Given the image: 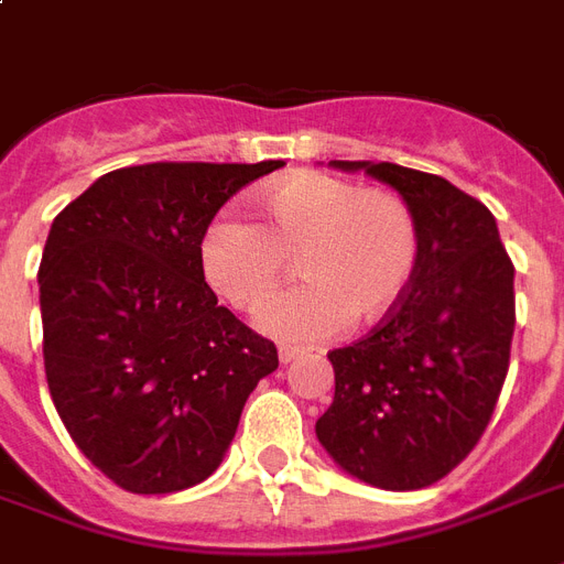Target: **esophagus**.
Returning a JSON list of instances; mask_svg holds the SVG:
<instances>
[{
  "label": "esophagus",
  "mask_w": 564,
  "mask_h": 564,
  "mask_svg": "<svg viewBox=\"0 0 564 564\" xmlns=\"http://www.w3.org/2000/svg\"><path fill=\"white\" fill-rule=\"evenodd\" d=\"M299 348L295 345H281V351H278V357H281V362H292L295 357H299Z\"/></svg>",
  "instance_id": "34e87169"
}]
</instances>
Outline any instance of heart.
<instances>
[{"instance_id":"1","label":"heart","mask_w":564,"mask_h":564,"mask_svg":"<svg viewBox=\"0 0 564 564\" xmlns=\"http://www.w3.org/2000/svg\"><path fill=\"white\" fill-rule=\"evenodd\" d=\"M257 207L263 228L219 213L198 254L213 292L234 310L260 307L295 260L304 283L257 313V325L274 339L313 343L339 334L348 318L380 322L419 272V219L398 193L304 172L265 189Z\"/></svg>"}]
</instances>
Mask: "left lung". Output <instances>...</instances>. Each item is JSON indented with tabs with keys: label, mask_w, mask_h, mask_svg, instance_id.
Returning a JSON list of instances; mask_svg holds the SVG:
<instances>
[{
	"label": "left lung",
	"mask_w": 564,
	"mask_h": 564,
	"mask_svg": "<svg viewBox=\"0 0 564 564\" xmlns=\"http://www.w3.org/2000/svg\"><path fill=\"white\" fill-rule=\"evenodd\" d=\"M334 166L366 170L406 198L421 260L401 304L362 339L327 354L336 392L316 436L371 486L424 489L489 427L516 334V265L489 207L451 181L398 163Z\"/></svg>",
	"instance_id": "left-lung-1"
}]
</instances>
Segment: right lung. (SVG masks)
<instances>
[{"label":"right lung","mask_w":564,"mask_h":564,"mask_svg":"<svg viewBox=\"0 0 564 564\" xmlns=\"http://www.w3.org/2000/svg\"><path fill=\"white\" fill-rule=\"evenodd\" d=\"M263 163H143L101 175L57 213L40 260L43 362L55 410L119 489L207 480L260 377L278 369L202 272V237Z\"/></svg>","instance_id":"1"}]
</instances>
